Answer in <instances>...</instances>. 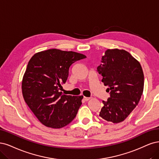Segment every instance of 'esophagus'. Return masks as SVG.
I'll return each instance as SVG.
<instances>
[{
    "instance_id": "1",
    "label": "esophagus",
    "mask_w": 159,
    "mask_h": 159,
    "mask_svg": "<svg viewBox=\"0 0 159 159\" xmlns=\"http://www.w3.org/2000/svg\"><path fill=\"white\" fill-rule=\"evenodd\" d=\"M90 99V98H89V97H84V101H89Z\"/></svg>"
}]
</instances>
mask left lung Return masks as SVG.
<instances>
[{
  "label": "left lung",
  "mask_w": 159,
  "mask_h": 159,
  "mask_svg": "<svg viewBox=\"0 0 159 159\" xmlns=\"http://www.w3.org/2000/svg\"><path fill=\"white\" fill-rule=\"evenodd\" d=\"M97 71L102 82L110 94L100 116L104 120L118 124L134 110L141 97L144 87V75L140 63L124 49H107L102 57Z\"/></svg>",
  "instance_id": "8db88e82"
}]
</instances>
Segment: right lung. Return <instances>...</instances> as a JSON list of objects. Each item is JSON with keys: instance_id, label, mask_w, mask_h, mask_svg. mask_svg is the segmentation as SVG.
<instances>
[{"instance_id": "obj_1", "label": "right lung", "mask_w": 159, "mask_h": 159, "mask_svg": "<svg viewBox=\"0 0 159 159\" xmlns=\"http://www.w3.org/2000/svg\"><path fill=\"white\" fill-rule=\"evenodd\" d=\"M86 57L75 52L50 49L30 59L22 81L24 99L46 127L59 129L72 121L82 104L83 96L63 94L70 66Z\"/></svg>"}]
</instances>
